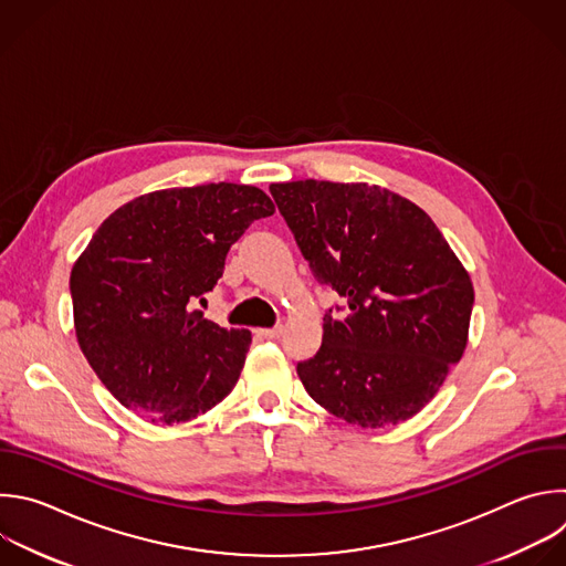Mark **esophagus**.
<instances>
[{
    "instance_id": "1",
    "label": "esophagus",
    "mask_w": 566,
    "mask_h": 566,
    "mask_svg": "<svg viewBox=\"0 0 566 566\" xmlns=\"http://www.w3.org/2000/svg\"><path fill=\"white\" fill-rule=\"evenodd\" d=\"M282 333H284V328H282V326L260 328V331H258V335H260V337H266V339H280V337H282Z\"/></svg>"
}]
</instances>
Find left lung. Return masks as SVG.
<instances>
[{"label":"left lung","mask_w":566,"mask_h":566,"mask_svg":"<svg viewBox=\"0 0 566 566\" xmlns=\"http://www.w3.org/2000/svg\"><path fill=\"white\" fill-rule=\"evenodd\" d=\"M271 196L313 277L346 302L297 361L306 394L361 429L413 418L464 353L469 273L433 220L387 188L304 179Z\"/></svg>","instance_id":"1"}]
</instances>
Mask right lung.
Here are the masks:
<instances>
[{"label": "right lung", "mask_w": 566, "mask_h": 566, "mask_svg": "<svg viewBox=\"0 0 566 566\" xmlns=\"http://www.w3.org/2000/svg\"><path fill=\"white\" fill-rule=\"evenodd\" d=\"M275 213L255 186L205 184L142 196L102 222L71 273L75 333L104 387L150 422H188L235 387L251 333L198 304L229 249Z\"/></svg>", "instance_id": "1"}]
</instances>
